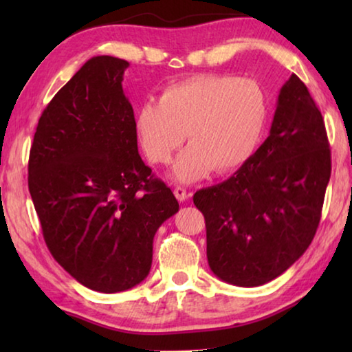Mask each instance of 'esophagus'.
I'll return each mask as SVG.
<instances>
[{
	"mask_svg": "<svg viewBox=\"0 0 352 352\" xmlns=\"http://www.w3.org/2000/svg\"><path fill=\"white\" fill-rule=\"evenodd\" d=\"M174 194H175V197L180 200V201H186L189 199V192L184 188H182V186H175L174 188Z\"/></svg>",
	"mask_w": 352,
	"mask_h": 352,
	"instance_id": "obj_1",
	"label": "esophagus"
}]
</instances>
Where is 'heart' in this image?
Returning <instances> with one entry per match:
<instances>
[{
	"instance_id": "b5f03b06",
	"label": "heart",
	"mask_w": 352,
	"mask_h": 352,
	"mask_svg": "<svg viewBox=\"0 0 352 352\" xmlns=\"http://www.w3.org/2000/svg\"><path fill=\"white\" fill-rule=\"evenodd\" d=\"M267 118L265 93L256 80L231 74L194 76L172 83L158 102L142 104L135 118L140 146L152 163L172 166L177 182L190 183L214 169L236 170L258 146Z\"/></svg>"
}]
</instances>
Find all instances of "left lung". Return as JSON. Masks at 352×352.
Instances as JSON below:
<instances>
[{"label":"left lung","mask_w":352,"mask_h":352,"mask_svg":"<svg viewBox=\"0 0 352 352\" xmlns=\"http://www.w3.org/2000/svg\"><path fill=\"white\" fill-rule=\"evenodd\" d=\"M329 178L323 116L307 87L292 74L258 151L228 180L194 194L205 216L214 275L239 287L283 275L311 245Z\"/></svg>","instance_id":"obj_1"}]
</instances>
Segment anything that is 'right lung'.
Here are the masks:
<instances>
[{
	"mask_svg": "<svg viewBox=\"0 0 352 352\" xmlns=\"http://www.w3.org/2000/svg\"><path fill=\"white\" fill-rule=\"evenodd\" d=\"M129 62L91 57L41 113L29 192L54 259L85 287L116 294L144 281L153 237L178 211L138 153Z\"/></svg>",
	"mask_w": 352,
	"mask_h": 352,
	"instance_id": "1",
	"label": "right lung"
}]
</instances>
